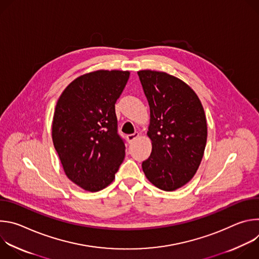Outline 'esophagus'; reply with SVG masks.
Returning <instances> with one entry per match:
<instances>
[{
  "label": "esophagus",
  "mask_w": 259,
  "mask_h": 259,
  "mask_svg": "<svg viewBox=\"0 0 259 259\" xmlns=\"http://www.w3.org/2000/svg\"><path fill=\"white\" fill-rule=\"evenodd\" d=\"M137 137H139V133L138 132H135V133H133V134H128L127 135V140H128V142L129 143H131L134 139H136Z\"/></svg>",
  "instance_id": "1"
}]
</instances>
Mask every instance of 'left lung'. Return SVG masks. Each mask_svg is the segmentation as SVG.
<instances>
[{"instance_id":"left-lung-1","label":"left lung","mask_w":259,"mask_h":259,"mask_svg":"<svg viewBox=\"0 0 259 259\" xmlns=\"http://www.w3.org/2000/svg\"><path fill=\"white\" fill-rule=\"evenodd\" d=\"M137 73L150 105L147 135L153 145L142 170L154 186L172 192L187 184L201 164L207 141L204 108L181 80L163 71Z\"/></svg>"}]
</instances>
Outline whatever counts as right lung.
Listing matches in <instances>:
<instances>
[{"label": "right lung", "instance_id": "add662e5", "mask_svg": "<svg viewBox=\"0 0 259 259\" xmlns=\"http://www.w3.org/2000/svg\"><path fill=\"white\" fill-rule=\"evenodd\" d=\"M129 76L123 70L86 73L56 103L53 144L66 176L85 191L98 192L112 183L125 158L115 104Z\"/></svg>", "mask_w": 259, "mask_h": 259}]
</instances>
